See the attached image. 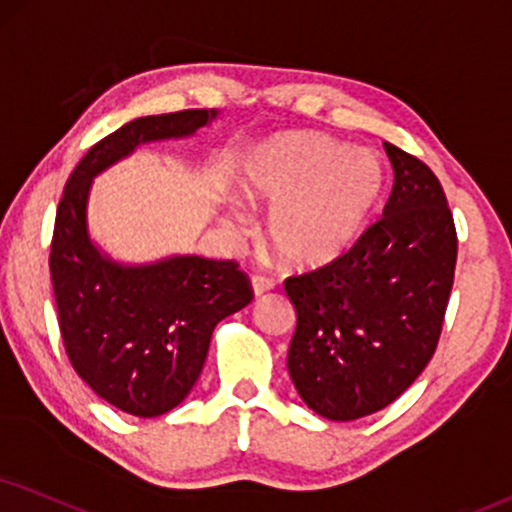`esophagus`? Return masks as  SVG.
<instances>
[{
    "instance_id": "obj_1",
    "label": "esophagus",
    "mask_w": 512,
    "mask_h": 512,
    "mask_svg": "<svg viewBox=\"0 0 512 512\" xmlns=\"http://www.w3.org/2000/svg\"><path fill=\"white\" fill-rule=\"evenodd\" d=\"M251 289H254V296H263L273 289V280L263 275H251Z\"/></svg>"
}]
</instances>
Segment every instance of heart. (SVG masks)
I'll list each match as a JSON object with an SVG mask.
<instances>
[{"label": "heart", "mask_w": 512, "mask_h": 512, "mask_svg": "<svg viewBox=\"0 0 512 512\" xmlns=\"http://www.w3.org/2000/svg\"><path fill=\"white\" fill-rule=\"evenodd\" d=\"M382 180L372 151L346 149L318 132H292L251 149L237 187L249 204L273 206L266 239L280 263L318 270L361 235Z\"/></svg>", "instance_id": "obj_1"}]
</instances>
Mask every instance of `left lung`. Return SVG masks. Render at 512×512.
Here are the masks:
<instances>
[{
  "mask_svg": "<svg viewBox=\"0 0 512 512\" xmlns=\"http://www.w3.org/2000/svg\"><path fill=\"white\" fill-rule=\"evenodd\" d=\"M394 187L382 216L330 266L285 280L296 308L287 368L301 399L330 420L396 401L437 351L458 235L427 163L384 142Z\"/></svg>",
  "mask_w": 512,
  "mask_h": 512,
  "instance_id": "8db88e82",
  "label": "left lung"
}]
</instances>
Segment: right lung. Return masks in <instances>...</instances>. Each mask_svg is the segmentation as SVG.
Returning a JSON list of instances; mask_svg holds the SVG:
<instances>
[{"label":"right lung","instance_id":"add662e5","mask_svg":"<svg viewBox=\"0 0 512 512\" xmlns=\"http://www.w3.org/2000/svg\"><path fill=\"white\" fill-rule=\"evenodd\" d=\"M216 111L125 123L82 156L56 208L49 273L66 356L90 389L137 418L168 413L192 391L220 320L254 299L237 261L175 256L123 268L94 249L85 206L92 178L137 144L185 137Z\"/></svg>","mask_w":512,"mask_h":512}]
</instances>
